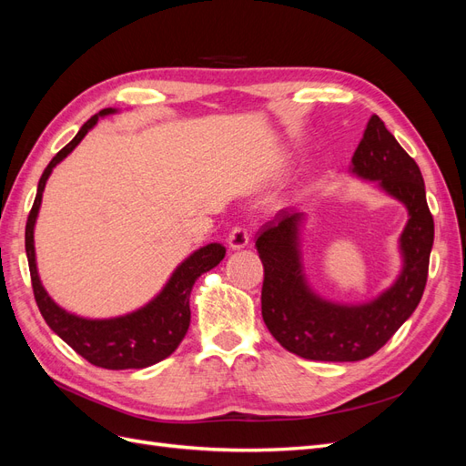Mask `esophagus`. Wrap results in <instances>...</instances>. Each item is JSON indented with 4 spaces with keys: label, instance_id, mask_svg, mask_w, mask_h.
<instances>
[{
    "label": "esophagus",
    "instance_id": "1",
    "mask_svg": "<svg viewBox=\"0 0 466 466\" xmlns=\"http://www.w3.org/2000/svg\"><path fill=\"white\" fill-rule=\"evenodd\" d=\"M228 243H229V247L233 250L245 248L248 245V233H247V229L245 228H238V225H237V228L231 229V233L228 237Z\"/></svg>",
    "mask_w": 466,
    "mask_h": 466
}]
</instances>
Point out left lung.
Listing matches in <instances>:
<instances>
[{
  "label": "left lung",
  "instance_id": "left-lung-1",
  "mask_svg": "<svg viewBox=\"0 0 466 466\" xmlns=\"http://www.w3.org/2000/svg\"><path fill=\"white\" fill-rule=\"evenodd\" d=\"M351 173L377 180L408 209L400 235L402 272L377 299L338 305L307 286L299 250L303 214L279 209L262 225L257 250L264 266L262 319L276 340L295 356L313 361H360L383 348L414 313L428 281L433 218L420 167L383 120L373 115L351 157Z\"/></svg>",
  "mask_w": 466,
  "mask_h": 466
}]
</instances>
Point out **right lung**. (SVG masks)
Masks as SVG:
<instances>
[{
	"label": "right lung",
	"instance_id": "right-lung-1",
	"mask_svg": "<svg viewBox=\"0 0 466 466\" xmlns=\"http://www.w3.org/2000/svg\"><path fill=\"white\" fill-rule=\"evenodd\" d=\"M115 112L116 108H103L101 112H96L95 116L81 126V130L72 142L54 155V159L45 168L38 180L36 198L31 208L29 219H26L25 250L26 258H29L35 299L48 327L67 346H72L81 358H86L96 368L144 370L171 356L182 342L190 327V291L194 281L223 260L225 247L219 243H209L194 250L185 262L177 266V270L168 278L165 288L147 305L115 319H83L56 305L40 284L35 257V223L38 218L42 192H45L52 168L77 147L98 118L115 115Z\"/></svg>",
	"mask_w": 466,
	"mask_h": 466
}]
</instances>
